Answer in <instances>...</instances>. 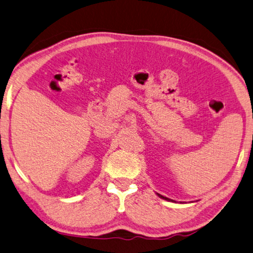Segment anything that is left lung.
<instances>
[{"label": "left lung", "instance_id": "obj_1", "mask_svg": "<svg viewBox=\"0 0 253 253\" xmlns=\"http://www.w3.org/2000/svg\"><path fill=\"white\" fill-rule=\"evenodd\" d=\"M157 196H158L159 198L163 199V200H167V201H170V202H175V201H173V200H171V199H169V198H167V197H163L162 194H160V193H157ZM181 203H182V202H181Z\"/></svg>", "mask_w": 253, "mask_h": 253}]
</instances>
